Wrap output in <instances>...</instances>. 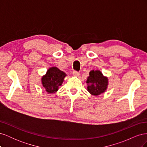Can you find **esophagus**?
I'll return each mask as SVG.
<instances>
[{
	"label": "esophagus",
	"instance_id": "obj_1",
	"mask_svg": "<svg viewBox=\"0 0 147 147\" xmlns=\"http://www.w3.org/2000/svg\"><path fill=\"white\" fill-rule=\"evenodd\" d=\"M73 75L75 77H78L80 75V74L78 72H77V71H74L73 72Z\"/></svg>",
	"mask_w": 147,
	"mask_h": 147
}]
</instances>
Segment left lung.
Returning a JSON list of instances; mask_svg holds the SVG:
<instances>
[{"mask_svg": "<svg viewBox=\"0 0 147 147\" xmlns=\"http://www.w3.org/2000/svg\"><path fill=\"white\" fill-rule=\"evenodd\" d=\"M87 90L91 94L95 96L104 92L107 88L108 78L104 77L100 70H91L86 80Z\"/></svg>", "mask_w": 147, "mask_h": 147, "instance_id": "8db88e82", "label": "left lung"}]
</instances>
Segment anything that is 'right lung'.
I'll use <instances>...</instances> for the list:
<instances>
[{
    "mask_svg": "<svg viewBox=\"0 0 147 147\" xmlns=\"http://www.w3.org/2000/svg\"><path fill=\"white\" fill-rule=\"evenodd\" d=\"M65 73L56 67L49 69L47 74L42 78V85L48 94H53L57 91L66 76Z\"/></svg>",
    "mask_w": 147,
    "mask_h": 147,
    "instance_id": "obj_1",
    "label": "right lung"
}]
</instances>
